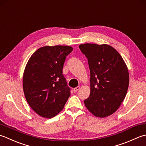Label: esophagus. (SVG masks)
Returning a JSON list of instances; mask_svg holds the SVG:
<instances>
[{
    "instance_id": "obj_1",
    "label": "esophagus",
    "mask_w": 146,
    "mask_h": 146,
    "mask_svg": "<svg viewBox=\"0 0 146 146\" xmlns=\"http://www.w3.org/2000/svg\"><path fill=\"white\" fill-rule=\"evenodd\" d=\"M79 89H80V86H77V87H76V88H75L74 89V90H73V91H74V93H77V91L78 90H79Z\"/></svg>"
}]
</instances>
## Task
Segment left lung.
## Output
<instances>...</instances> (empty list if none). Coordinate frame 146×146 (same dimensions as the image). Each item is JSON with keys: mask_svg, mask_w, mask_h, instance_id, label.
Masks as SVG:
<instances>
[{"mask_svg": "<svg viewBox=\"0 0 146 146\" xmlns=\"http://www.w3.org/2000/svg\"><path fill=\"white\" fill-rule=\"evenodd\" d=\"M79 48L88 58L90 95L84 105L96 117L105 118L118 109L125 98L129 74L123 58L107 44L85 43Z\"/></svg>", "mask_w": 146, "mask_h": 146, "instance_id": "1", "label": "left lung"}]
</instances>
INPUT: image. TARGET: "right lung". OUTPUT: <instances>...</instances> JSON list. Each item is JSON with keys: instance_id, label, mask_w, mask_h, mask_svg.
<instances>
[{"instance_id": "obj_1", "label": "right lung", "mask_w": 146, "mask_h": 146, "mask_svg": "<svg viewBox=\"0 0 146 146\" xmlns=\"http://www.w3.org/2000/svg\"><path fill=\"white\" fill-rule=\"evenodd\" d=\"M69 46H45L33 53L26 65L23 87L29 105L38 115L50 118L60 112L70 95L62 74Z\"/></svg>"}]
</instances>
